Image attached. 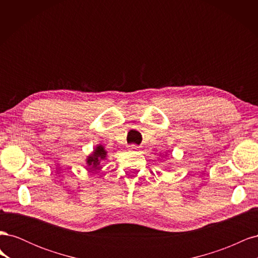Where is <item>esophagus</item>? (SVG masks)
<instances>
[{"label": "esophagus", "instance_id": "1", "mask_svg": "<svg viewBox=\"0 0 258 258\" xmlns=\"http://www.w3.org/2000/svg\"><path fill=\"white\" fill-rule=\"evenodd\" d=\"M140 148V146H138V145H136V144H131L130 145V150H134V151H138Z\"/></svg>", "mask_w": 258, "mask_h": 258}]
</instances>
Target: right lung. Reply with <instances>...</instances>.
Masks as SVG:
<instances>
[{
  "label": "right lung",
  "instance_id": "add662e5",
  "mask_svg": "<svg viewBox=\"0 0 258 258\" xmlns=\"http://www.w3.org/2000/svg\"><path fill=\"white\" fill-rule=\"evenodd\" d=\"M106 152L102 145H98L95 151L91 155L88 156L87 158V165L90 167V169H98V166L100 165V161L105 159Z\"/></svg>",
  "mask_w": 258,
  "mask_h": 258
}]
</instances>
